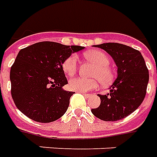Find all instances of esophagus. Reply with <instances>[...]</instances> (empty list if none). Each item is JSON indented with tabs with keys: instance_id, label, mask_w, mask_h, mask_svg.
Instances as JSON below:
<instances>
[{
	"instance_id": "obj_1",
	"label": "esophagus",
	"mask_w": 157,
	"mask_h": 157,
	"mask_svg": "<svg viewBox=\"0 0 157 157\" xmlns=\"http://www.w3.org/2000/svg\"><path fill=\"white\" fill-rule=\"evenodd\" d=\"M81 94H83L85 96V97H89L90 96V94H86V93H83V92H81Z\"/></svg>"
}]
</instances>
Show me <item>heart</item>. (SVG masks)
<instances>
[{"label": "heart", "instance_id": "obj_1", "mask_svg": "<svg viewBox=\"0 0 157 157\" xmlns=\"http://www.w3.org/2000/svg\"><path fill=\"white\" fill-rule=\"evenodd\" d=\"M84 57L94 65L91 76L92 78H86L83 77L73 78L69 81V88L73 91L88 92L98 87L99 83L106 85L112 83L114 79V72L109 67L110 59L101 51L94 50L85 52ZM63 72L68 76H73L78 69V59L75 55L67 56L62 64Z\"/></svg>", "mask_w": 157, "mask_h": 157}]
</instances>
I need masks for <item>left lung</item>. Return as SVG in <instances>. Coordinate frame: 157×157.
<instances>
[{"mask_svg": "<svg viewBox=\"0 0 157 157\" xmlns=\"http://www.w3.org/2000/svg\"><path fill=\"white\" fill-rule=\"evenodd\" d=\"M99 47L114 59L117 67V78L107 94H98L99 107L92 109L94 116L106 122L125 118L144 101L149 82V71L138 50L118 43H104Z\"/></svg>", "mask_w": 157, "mask_h": 157, "instance_id": "left-lung-1", "label": "left lung"}]
</instances>
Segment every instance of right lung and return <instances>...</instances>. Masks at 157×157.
Wrapping results in <instances>:
<instances>
[{
  "label": "right lung",
  "instance_id": "add662e5",
  "mask_svg": "<svg viewBox=\"0 0 157 157\" xmlns=\"http://www.w3.org/2000/svg\"><path fill=\"white\" fill-rule=\"evenodd\" d=\"M78 45L43 41L22 49L11 67V94L16 106L29 118L52 123L65 114L74 94L63 90L67 84L63 61Z\"/></svg>",
  "mask_w": 157,
  "mask_h": 157
}]
</instances>
